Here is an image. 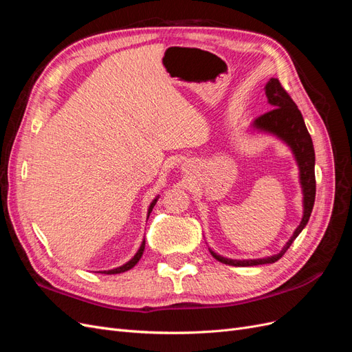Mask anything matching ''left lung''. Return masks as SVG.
<instances>
[{"instance_id": "1", "label": "left lung", "mask_w": 352, "mask_h": 352, "mask_svg": "<svg viewBox=\"0 0 352 352\" xmlns=\"http://www.w3.org/2000/svg\"><path fill=\"white\" fill-rule=\"evenodd\" d=\"M264 89H265V97H267L269 104L273 105L274 109L257 117L252 123V127L260 132L278 136L279 140H282L292 150L296 160V164L300 167V184H301L302 195H304V199H302L304 214H302L300 226L295 229L294 235L291 236L289 241L286 242L282 251L279 254L270 255V257L255 258V260H232V258L221 257V255L210 250L211 255L217 261L223 264L235 265V267H250V265L272 264L274 261H278L280 257H283V254L287 251V248L291 247L295 238L300 235L302 229L307 226L308 220H310L314 199H316V175H314L316 155H314L311 136L307 131L302 114L300 110H298L296 104L292 101L289 94L283 89L279 79L272 78L267 82V85H265Z\"/></svg>"}]
</instances>
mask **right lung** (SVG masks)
<instances>
[{
	"instance_id": "right-lung-1",
	"label": "right lung",
	"mask_w": 352,
	"mask_h": 352,
	"mask_svg": "<svg viewBox=\"0 0 352 352\" xmlns=\"http://www.w3.org/2000/svg\"><path fill=\"white\" fill-rule=\"evenodd\" d=\"M157 199H158V197H157L155 199H153V202H151V204H150V208H148V216H150V212L153 211V208H154V206H155ZM144 250H145V239L142 241V243H141L140 250H138V252L133 255V258H132V260H129V261H127L126 264L120 265V267L113 269V270H104V272H101V273H105V274H117V273H123V272H127V270H129V269H132L133 265H135L138 261L141 260L142 254H144Z\"/></svg>"
}]
</instances>
